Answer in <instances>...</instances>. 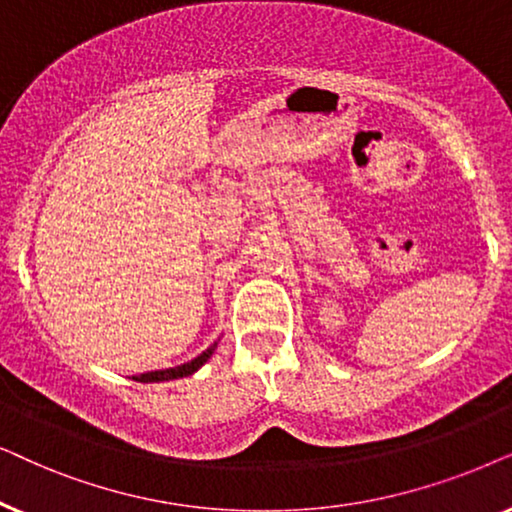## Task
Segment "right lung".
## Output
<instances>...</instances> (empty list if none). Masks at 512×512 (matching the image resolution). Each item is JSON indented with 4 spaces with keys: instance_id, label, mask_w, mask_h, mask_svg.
Wrapping results in <instances>:
<instances>
[{
    "instance_id": "1",
    "label": "right lung",
    "mask_w": 512,
    "mask_h": 512,
    "mask_svg": "<svg viewBox=\"0 0 512 512\" xmlns=\"http://www.w3.org/2000/svg\"><path fill=\"white\" fill-rule=\"evenodd\" d=\"M215 346L217 344H213L210 346V349H206L201 353V356H196L194 360H189V363H185V365H177V367H168V370H156V372H145V374H140V377H133L135 381H145V384H149V381H170V379H180V377H189V374H194L196 370H199V367L206 363V360L213 356V351H215Z\"/></svg>"
}]
</instances>
